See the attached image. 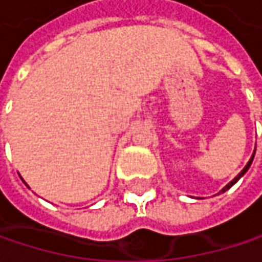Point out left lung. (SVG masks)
<instances>
[{
	"label": "left lung",
	"instance_id": "8db88e82",
	"mask_svg": "<svg viewBox=\"0 0 262 262\" xmlns=\"http://www.w3.org/2000/svg\"><path fill=\"white\" fill-rule=\"evenodd\" d=\"M253 156H255V153H253ZM253 156H252V158H250V161H249V162H247V165H246V167H244V168H243V171H241V173H239V174H238V176H236L235 179H234V181H232V182H229V183H228V185H226V186H225V188H223V189H222V192H225V191H226V189H229V188H231V186H232V185H235V183L238 182V181H239V178H241V176H244V174H246V171H247V170H249V167H250V164H252V161H253Z\"/></svg>",
	"mask_w": 262,
	"mask_h": 262
}]
</instances>
